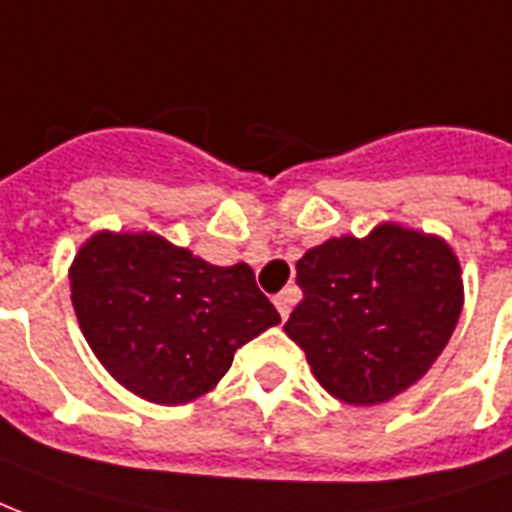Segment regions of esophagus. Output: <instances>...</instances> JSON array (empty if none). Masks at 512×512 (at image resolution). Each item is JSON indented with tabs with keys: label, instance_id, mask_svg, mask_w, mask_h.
Listing matches in <instances>:
<instances>
[{
	"label": "esophagus",
	"instance_id": "34e87169",
	"mask_svg": "<svg viewBox=\"0 0 512 512\" xmlns=\"http://www.w3.org/2000/svg\"><path fill=\"white\" fill-rule=\"evenodd\" d=\"M293 301H296V291H293V288H288V291H283V293H277L275 296V307H277V312H280V318H288V312H291V304Z\"/></svg>",
	"mask_w": 512,
	"mask_h": 512
}]
</instances>
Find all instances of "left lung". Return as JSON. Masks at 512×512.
Returning a JSON list of instances; mask_svg holds the SVG:
<instances>
[{"label":"left lung","instance_id":"left-lung-1","mask_svg":"<svg viewBox=\"0 0 512 512\" xmlns=\"http://www.w3.org/2000/svg\"><path fill=\"white\" fill-rule=\"evenodd\" d=\"M296 283L304 299L285 334L315 379L350 406H376L419 382L462 312L454 251L398 224L312 248L296 264Z\"/></svg>","mask_w":512,"mask_h":512}]
</instances>
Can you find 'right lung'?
Listing matches in <instances>:
<instances>
[{"mask_svg": "<svg viewBox=\"0 0 512 512\" xmlns=\"http://www.w3.org/2000/svg\"><path fill=\"white\" fill-rule=\"evenodd\" d=\"M69 280L90 350L122 387L162 406L205 395L245 342L280 323L248 264L216 267L149 232H98Z\"/></svg>", "mask_w": 512, "mask_h": 512, "instance_id": "add662e5", "label": "right lung"}]
</instances>
